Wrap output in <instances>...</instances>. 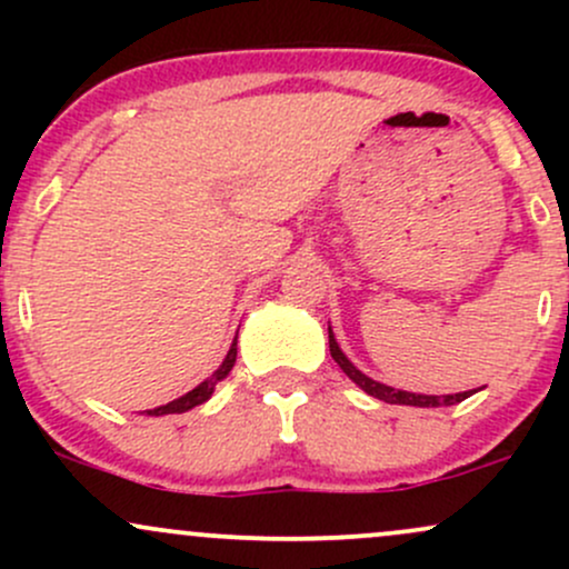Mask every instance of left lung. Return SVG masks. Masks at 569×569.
I'll use <instances>...</instances> for the list:
<instances>
[{
    "label": "left lung",
    "instance_id": "left-lung-1",
    "mask_svg": "<svg viewBox=\"0 0 569 569\" xmlns=\"http://www.w3.org/2000/svg\"><path fill=\"white\" fill-rule=\"evenodd\" d=\"M329 350H331V358L337 361V367L345 371V375L350 377L352 382L358 385L361 390H367L369 396L380 398L385 403H403V407H452V403H460L466 401L468 396L473 393V390H466V393H455V396H420V393H407V390H396V388H388V385L371 380V377L363 375V371H358L352 363L348 361V356H345L342 350H339L335 335H331V326H329Z\"/></svg>",
    "mask_w": 569,
    "mask_h": 569
}]
</instances>
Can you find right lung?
Wrapping results in <instances>:
<instances>
[{
	"label": "right lung",
	"instance_id": "right-lung-1",
	"mask_svg": "<svg viewBox=\"0 0 569 569\" xmlns=\"http://www.w3.org/2000/svg\"><path fill=\"white\" fill-rule=\"evenodd\" d=\"M234 358H238V337H234L232 348H230V352H227L224 361H221V367H219L217 371H213V375L208 377L206 382H200L198 388L189 390L187 396L176 398V401H171V403H166V407L149 409L147 415H152V417H160V415H181V411H189L192 407H198V403L208 401V398H211V393H213V388H217V385H219L221 380H224L227 375H230V369L234 367Z\"/></svg>",
	"mask_w": 569,
	"mask_h": 569
}]
</instances>
